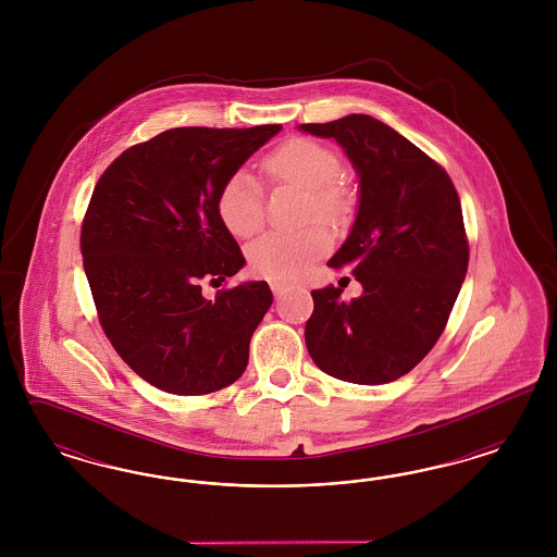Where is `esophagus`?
<instances>
[{
	"label": "esophagus",
	"mask_w": 557,
	"mask_h": 557,
	"mask_svg": "<svg viewBox=\"0 0 557 557\" xmlns=\"http://www.w3.org/2000/svg\"><path fill=\"white\" fill-rule=\"evenodd\" d=\"M292 284H288V282H277V280H275V282H271V290H273L275 296H282L284 292H288Z\"/></svg>",
	"instance_id": "esophagus-1"
}]
</instances>
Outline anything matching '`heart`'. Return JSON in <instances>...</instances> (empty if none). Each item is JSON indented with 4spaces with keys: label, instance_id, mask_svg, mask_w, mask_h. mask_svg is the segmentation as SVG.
Returning <instances> with one entry per match:
<instances>
[{
    "label": "heart",
    "instance_id": "b5f03b06",
    "mask_svg": "<svg viewBox=\"0 0 557 557\" xmlns=\"http://www.w3.org/2000/svg\"><path fill=\"white\" fill-rule=\"evenodd\" d=\"M265 173L275 184L307 191L302 221H321L330 227L345 225L352 211V196L341 182L343 162L327 146L296 137L273 150L265 162ZM216 212L230 234L252 238L265 223L263 187L248 171L232 173L216 196ZM332 248L327 232L311 225L296 234H267L248 246V263L255 273L288 282L302 277Z\"/></svg>",
    "mask_w": 557,
    "mask_h": 557
}]
</instances>
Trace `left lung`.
<instances>
[{
	"mask_svg": "<svg viewBox=\"0 0 557 557\" xmlns=\"http://www.w3.org/2000/svg\"><path fill=\"white\" fill-rule=\"evenodd\" d=\"M298 129L334 139L359 177L352 230L327 265L348 267L363 294L311 292L309 355L345 382H393L436 345L466 280L470 248L457 189L441 164L368 114Z\"/></svg>",
	"mask_w": 557,
	"mask_h": 557,
	"instance_id": "left-lung-1",
	"label": "left lung"
}]
</instances>
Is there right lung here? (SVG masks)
<instances>
[{"mask_svg":"<svg viewBox=\"0 0 557 557\" xmlns=\"http://www.w3.org/2000/svg\"><path fill=\"white\" fill-rule=\"evenodd\" d=\"M282 125L177 127L114 160L81 230L83 267L108 341L139 377L196 397L234 384L273 302L267 282L202 296L244 267L216 196Z\"/></svg>","mask_w":557,"mask_h":557,"instance_id":"right-lung-1","label":"right lung"}]
</instances>
